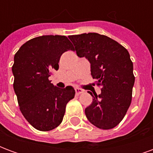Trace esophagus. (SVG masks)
Segmentation results:
<instances>
[{
  "label": "esophagus",
  "instance_id": "obj_1",
  "mask_svg": "<svg viewBox=\"0 0 153 153\" xmlns=\"http://www.w3.org/2000/svg\"><path fill=\"white\" fill-rule=\"evenodd\" d=\"M75 94H76L77 96H79V94L83 93V90H82L81 88H75Z\"/></svg>",
  "mask_w": 153,
  "mask_h": 153
}]
</instances>
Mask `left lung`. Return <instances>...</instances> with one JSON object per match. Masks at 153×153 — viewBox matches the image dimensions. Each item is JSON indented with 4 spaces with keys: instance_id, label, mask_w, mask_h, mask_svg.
Listing matches in <instances>:
<instances>
[{
    "instance_id": "8db88e82",
    "label": "left lung",
    "mask_w": 153,
    "mask_h": 153,
    "mask_svg": "<svg viewBox=\"0 0 153 153\" xmlns=\"http://www.w3.org/2000/svg\"><path fill=\"white\" fill-rule=\"evenodd\" d=\"M77 56L91 64V74L102 93L94 94L93 102L85 109L87 118L102 129L120 124L130 106L134 84L133 62L122 45L107 36L88 33L69 36Z\"/></svg>"
}]
</instances>
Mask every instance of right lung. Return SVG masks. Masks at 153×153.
I'll list each match as a JSON object with an SVG mask.
<instances>
[{
    "label": "right lung",
    "instance_id": "obj_1",
    "mask_svg": "<svg viewBox=\"0 0 153 153\" xmlns=\"http://www.w3.org/2000/svg\"><path fill=\"white\" fill-rule=\"evenodd\" d=\"M74 50L65 36L45 35L28 41L15 53L12 72L20 111L40 131H50L63 120L66 104L74 97L73 87L59 88L48 79L59 69L61 55Z\"/></svg>",
    "mask_w": 153,
    "mask_h": 153
}]
</instances>
